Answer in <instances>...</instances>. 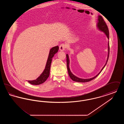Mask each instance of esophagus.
Returning a JSON list of instances; mask_svg holds the SVG:
<instances>
[{"instance_id": "esophagus-1", "label": "esophagus", "mask_w": 124, "mask_h": 124, "mask_svg": "<svg viewBox=\"0 0 124 124\" xmlns=\"http://www.w3.org/2000/svg\"><path fill=\"white\" fill-rule=\"evenodd\" d=\"M66 46L64 44H62L60 45V46H59V50L60 51H65V49L66 48Z\"/></svg>"}]
</instances>
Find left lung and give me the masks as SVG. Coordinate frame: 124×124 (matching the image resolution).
Here are the masks:
<instances>
[{"mask_svg": "<svg viewBox=\"0 0 124 124\" xmlns=\"http://www.w3.org/2000/svg\"><path fill=\"white\" fill-rule=\"evenodd\" d=\"M96 26H97V28L98 30H99L100 31H102V32H104L106 34L107 39L109 40V30H108V27L106 25V23L104 21L103 18L100 15L98 16V19H97V24H96ZM109 41H108V55H107V60H106V63L105 65H104V66L103 67V68H102L101 71L99 72V73L98 74H97L95 76L93 77V78H90L85 79V78H78V77L76 76L75 75H74L71 72L70 69V67H69L70 59H69L68 54H66L67 67V70H68V74H69V76L73 81L77 82H89V81L93 80V79H94L95 78H96L100 74L101 72L103 70V69L104 68V67L106 65L107 62L108 60V58H109Z\"/></svg>", "mask_w": 124, "mask_h": 124, "instance_id": "left-lung-1", "label": "left lung"}]
</instances>
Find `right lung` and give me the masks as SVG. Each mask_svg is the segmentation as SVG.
<instances>
[{
	"label": "right lung",
	"instance_id": "1",
	"mask_svg": "<svg viewBox=\"0 0 124 124\" xmlns=\"http://www.w3.org/2000/svg\"><path fill=\"white\" fill-rule=\"evenodd\" d=\"M59 46H56L52 47L50 50L49 55L48 57L47 62L45 66V68L44 71L42 72L40 75L36 79L33 80H28L27 81L30 84L33 85H39L45 82L50 75V71L51 68V65L52 61V59L54 56L55 54L57 53L59 50Z\"/></svg>",
	"mask_w": 124,
	"mask_h": 124
}]
</instances>
